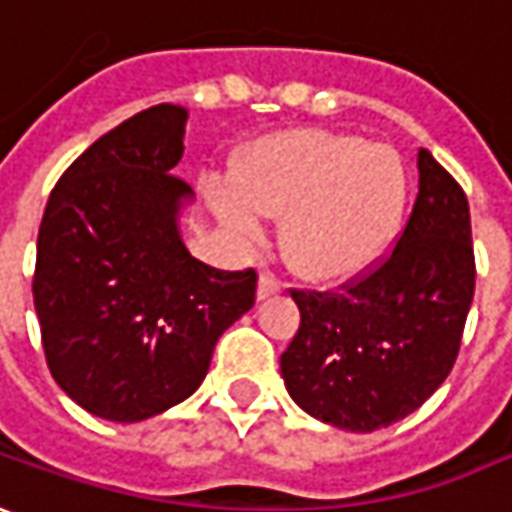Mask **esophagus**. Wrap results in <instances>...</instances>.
<instances>
[{"label": "esophagus", "instance_id": "1", "mask_svg": "<svg viewBox=\"0 0 512 512\" xmlns=\"http://www.w3.org/2000/svg\"><path fill=\"white\" fill-rule=\"evenodd\" d=\"M279 290H281V284L273 279L270 273H262V276H259V287H256V298H259V301L279 296Z\"/></svg>", "mask_w": 512, "mask_h": 512}]
</instances>
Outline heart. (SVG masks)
Wrapping results in <instances>:
<instances>
[{
    "mask_svg": "<svg viewBox=\"0 0 512 512\" xmlns=\"http://www.w3.org/2000/svg\"><path fill=\"white\" fill-rule=\"evenodd\" d=\"M228 231L253 242L264 214L279 216L281 253L321 284L358 279L392 253L406 225L411 174L386 143L327 129H290L256 140L228 183H208Z\"/></svg>",
    "mask_w": 512,
    "mask_h": 512,
    "instance_id": "heart-1",
    "label": "heart"
}]
</instances>
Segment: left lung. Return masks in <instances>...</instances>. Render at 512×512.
Masks as SVG:
<instances>
[{"instance_id":"8db88e82","label":"left lung","mask_w":512,"mask_h":512,"mask_svg":"<svg viewBox=\"0 0 512 512\" xmlns=\"http://www.w3.org/2000/svg\"><path fill=\"white\" fill-rule=\"evenodd\" d=\"M420 194L392 256L341 293H293L301 327L281 355L290 397L332 428L369 434L423 406L454 369L471 310V211L420 149Z\"/></svg>"}]
</instances>
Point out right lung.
Instances as JSON below:
<instances>
[{
    "mask_svg": "<svg viewBox=\"0 0 512 512\" xmlns=\"http://www.w3.org/2000/svg\"><path fill=\"white\" fill-rule=\"evenodd\" d=\"M185 123L177 104L123 120L64 171L41 216L33 307L50 375L112 423L197 392L216 341L256 301L253 270H214L185 248L194 191L168 174Z\"/></svg>",
    "mask_w": 512,
    "mask_h": 512,
    "instance_id": "1",
    "label": "right lung"
}]
</instances>
